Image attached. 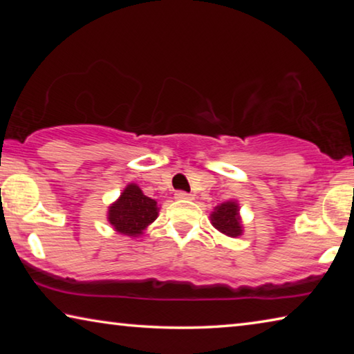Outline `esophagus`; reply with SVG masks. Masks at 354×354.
<instances>
[{
    "label": "esophagus",
    "mask_w": 354,
    "mask_h": 354,
    "mask_svg": "<svg viewBox=\"0 0 354 354\" xmlns=\"http://www.w3.org/2000/svg\"><path fill=\"white\" fill-rule=\"evenodd\" d=\"M175 198H176V200H194V196H192L190 194H187V192L178 190L176 194H175Z\"/></svg>",
    "instance_id": "obj_1"
}]
</instances>
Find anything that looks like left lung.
<instances>
[{
    "label": "left lung",
    "mask_w": 354,
    "mask_h": 354,
    "mask_svg": "<svg viewBox=\"0 0 354 354\" xmlns=\"http://www.w3.org/2000/svg\"><path fill=\"white\" fill-rule=\"evenodd\" d=\"M211 223L221 234L227 237H241L243 234V223L241 217V206L237 200H227L215 206L211 212Z\"/></svg>",
    "instance_id": "1"
}]
</instances>
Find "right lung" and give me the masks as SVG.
<instances>
[{
  "instance_id": "1",
  "label": "right lung",
  "mask_w": 354,
  "mask_h": 354,
  "mask_svg": "<svg viewBox=\"0 0 354 354\" xmlns=\"http://www.w3.org/2000/svg\"><path fill=\"white\" fill-rule=\"evenodd\" d=\"M158 215V201L147 196L134 183H129L107 209V221L113 231L134 239L140 237Z\"/></svg>"
}]
</instances>
